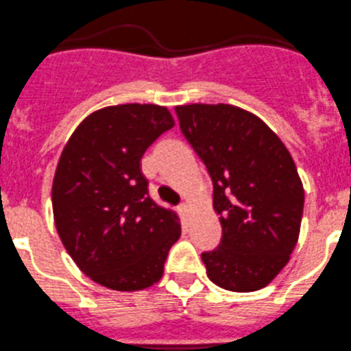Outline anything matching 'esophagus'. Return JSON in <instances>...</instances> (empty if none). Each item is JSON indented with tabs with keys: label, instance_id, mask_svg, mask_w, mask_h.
Here are the masks:
<instances>
[{
	"label": "esophagus",
	"instance_id": "esophagus-1",
	"mask_svg": "<svg viewBox=\"0 0 351 351\" xmlns=\"http://www.w3.org/2000/svg\"><path fill=\"white\" fill-rule=\"evenodd\" d=\"M179 210H181L182 213H188L189 212V203H181V205H179Z\"/></svg>",
	"mask_w": 351,
	"mask_h": 351
}]
</instances>
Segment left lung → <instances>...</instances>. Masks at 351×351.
<instances>
[{"mask_svg": "<svg viewBox=\"0 0 351 351\" xmlns=\"http://www.w3.org/2000/svg\"><path fill=\"white\" fill-rule=\"evenodd\" d=\"M205 163L219 213V248L202 253L210 281L229 291L262 289L289 262L305 193L291 155L263 120L232 105L176 106Z\"/></svg>", "mask_w": 351, "mask_h": 351, "instance_id": "8db88e82", "label": "left lung"}]
</instances>
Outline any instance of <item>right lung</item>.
I'll list each match as a JSON object with an SVG mask.
<instances>
[{"instance_id": "add662e5", "label": "right lung", "mask_w": 351, "mask_h": 351, "mask_svg": "<svg viewBox=\"0 0 351 351\" xmlns=\"http://www.w3.org/2000/svg\"><path fill=\"white\" fill-rule=\"evenodd\" d=\"M173 128L165 106H106L86 117L56 165L51 202L66 253L98 285L139 291L160 281L181 236L178 213L156 205L141 158Z\"/></svg>"}]
</instances>
